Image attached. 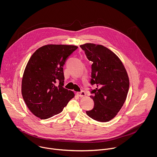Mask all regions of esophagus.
<instances>
[{
    "mask_svg": "<svg viewBox=\"0 0 157 157\" xmlns=\"http://www.w3.org/2000/svg\"><path fill=\"white\" fill-rule=\"evenodd\" d=\"M77 95L80 97H83V96H85L86 95V93L85 91L83 90H82L81 92H77Z\"/></svg>",
    "mask_w": 157,
    "mask_h": 157,
    "instance_id": "1",
    "label": "esophagus"
}]
</instances>
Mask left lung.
<instances>
[{"label":"left lung","mask_w":157,"mask_h":157,"mask_svg":"<svg viewBox=\"0 0 157 157\" xmlns=\"http://www.w3.org/2000/svg\"><path fill=\"white\" fill-rule=\"evenodd\" d=\"M91 66L90 98L94 108L86 111L91 118L106 122L114 118L123 106L129 88L126 70L117 56L106 47L94 44L80 45Z\"/></svg>","instance_id":"left-lung-1"}]
</instances>
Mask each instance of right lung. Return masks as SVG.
I'll return each instance as SVG.
<instances>
[{
  "mask_svg": "<svg viewBox=\"0 0 157 157\" xmlns=\"http://www.w3.org/2000/svg\"><path fill=\"white\" fill-rule=\"evenodd\" d=\"M74 45H47L37 49L23 75L22 94L30 111L40 119L62 112L74 93L64 88L63 65L77 49Z\"/></svg>",
  "mask_w": 157,
  "mask_h": 157,
  "instance_id": "right-lung-1",
  "label": "right lung"
}]
</instances>
